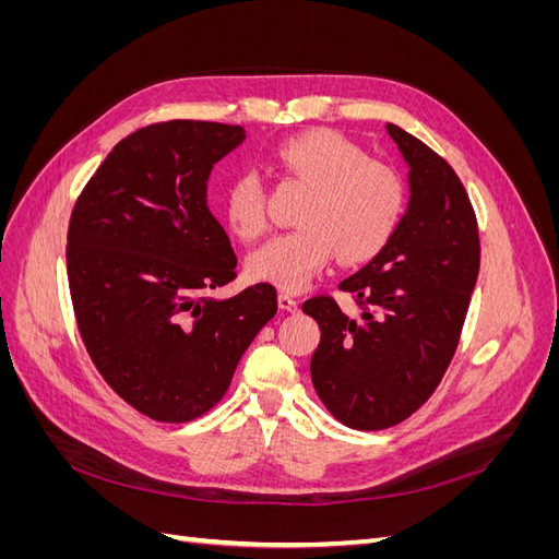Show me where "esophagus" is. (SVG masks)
I'll use <instances>...</instances> for the list:
<instances>
[{
  "label": "esophagus",
  "mask_w": 559,
  "mask_h": 559,
  "mask_svg": "<svg viewBox=\"0 0 559 559\" xmlns=\"http://www.w3.org/2000/svg\"><path fill=\"white\" fill-rule=\"evenodd\" d=\"M277 302H280V310H284V312H296L298 310V300L289 294H280Z\"/></svg>",
  "instance_id": "1"
}]
</instances>
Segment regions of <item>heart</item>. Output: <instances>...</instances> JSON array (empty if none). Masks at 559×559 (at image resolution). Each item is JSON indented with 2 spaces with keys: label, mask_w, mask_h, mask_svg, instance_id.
Returning <instances> with one entry per match:
<instances>
[{
  "label": "heart",
  "mask_w": 559,
  "mask_h": 559,
  "mask_svg": "<svg viewBox=\"0 0 559 559\" xmlns=\"http://www.w3.org/2000/svg\"><path fill=\"white\" fill-rule=\"evenodd\" d=\"M275 160L286 179L310 186L296 214L300 228L275 235L247 259V273L284 292H300L335 257L361 263L392 238L403 214V183L392 167L368 160L333 130H308L284 140ZM226 218L240 240L267 228L265 189L253 173L228 183Z\"/></svg>",
  "instance_id": "b5f03b06"
}]
</instances>
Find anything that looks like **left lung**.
<instances>
[{
	"instance_id": "8db88e82",
	"label": "left lung",
	"mask_w": 559,
	"mask_h": 559,
	"mask_svg": "<svg viewBox=\"0 0 559 559\" xmlns=\"http://www.w3.org/2000/svg\"><path fill=\"white\" fill-rule=\"evenodd\" d=\"M411 200L389 242L341 282L361 308L331 296L302 302L321 331L310 376L326 411L349 429L378 431L411 417L443 380L460 345L480 270L476 212L452 167L394 123Z\"/></svg>"
}]
</instances>
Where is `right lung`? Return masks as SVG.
I'll list each match as a JSON object with an SVG mask.
<instances>
[{"instance_id":"right-lung-1","label":"right lung","mask_w":559,"mask_h":559,"mask_svg":"<svg viewBox=\"0 0 559 559\" xmlns=\"http://www.w3.org/2000/svg\"><path fill=\"white\" fill-rule=\"evenodd\" d=\"M245 128L165 121L118 142L81 191L67 230V280L99 376L156 421H191L224 399L277 312L273 284L216 300L235 251L207 207L214 163Z\"/></svg>"}]
</instances>
